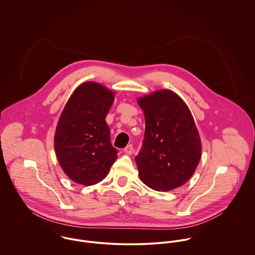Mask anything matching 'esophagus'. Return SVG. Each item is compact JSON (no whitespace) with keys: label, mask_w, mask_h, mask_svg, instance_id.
<instances>
[{"label":"esophagus","mask_w":255,"mask_h":255,"mask_svg":"<svg viewBox=\"0 0 255 255\" xmlns=\"http://www.w3.org/2000/svg\"><path fill=\"white\" fill-rule=\"evenodd\" d=\"M124 152H125V153H127V154H131V153H133V146L132 145L126 146V148L124 149Z\"/></svg>","instance_id":"obj_1"}]
</instances>
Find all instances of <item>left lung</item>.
<instances>
[{"instance_id":"1","label":"left lung","mask_w":255,"mask_h":255,"mask_svg":"<svg viewBox=\"0 0 255 255\" xmlns=\"http://www.w3.org/2000/svg\"><path fill=\"white\" fill-rule=\"evenodd\" d=\"M146 131L143 148L135 157L140 179L156 191H170L193 175L202 153L192 113L174 92L158 90L138 98Z\"/></svg>"}]
</instances>
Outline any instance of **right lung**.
I'll return each mask as SVG.
<instances>
[{
	"label": "right lung",
	"mask_w": 255,
	"mask_h": 255,
	"mask_svg": "<svg viewBox=\"0 0 255 255\" xmlns=\"http://www.w3.org/2000/svg\"><path fill=\"white\" fill-rule=\"evenodd\" d=\"M115 93L102 84L85 82L71 95L59 117L54 149L65 174L85 186L97 184L117 158L105 117Z\"/></svg>",
	"instance_id": "add662e5"
}]
</instances>
